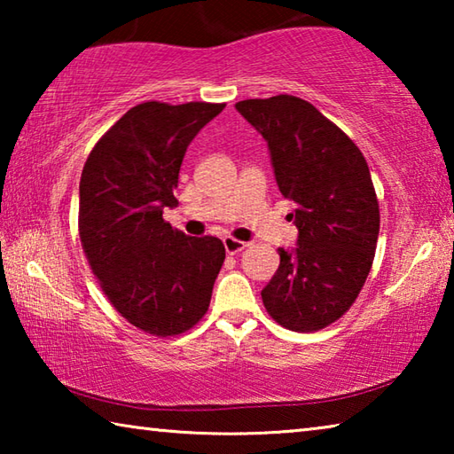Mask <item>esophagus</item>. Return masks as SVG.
Segmentation results:
<instances>
[{
  "label": "esophagus",
  "mask_w": 454,
  "mask_h": 454,
  "mask_svg": "<svg viewBox=\"0 0 454 454\" xmlns=\"http://www.w3.org/2000/svg\"><path fill=\"white\" fill-rule=\"evenodd\" d=\"M224 248H226L228 254H238V252H242V250L246 248V242L234 240V238L226 236V238H224Z\"/></svg>",
  "instance_id": "obj_1"
}]
</instances>
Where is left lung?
Listing matches in <instances>:
<instances>
[{
    "label": "left lung",
    "instance_id": "1",
    "mask_svg": "<svg viewBox=\"0 0 454 454\" xmlns=\"http://www.w3.org/2000/svg\"><path fill=\"white\" fill-rule=\"evenodd\" d=\"M236 110L266 140L276 184L294 202L296 246L262 288L270 317L288 330L328 326L356 301L379 240V202L355 142L296 96L244 99Z\"/></svg>",
    "mask_w": 454,
    "mask_h": 454
}]
</instances>
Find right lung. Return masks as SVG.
<instances>
[{"label":"right lung","instance_id":"obj_1","mask_svg":"<svg viewBox=\"0 0 454 454\" xmlns=\"http://www.w3.org/2000/svg\"><path fill=\"white\" fill-rule=\"evenodd\" d=\"M224 104H137L90 152L80 180V238L107 301L144 333L180 334L210 306L224 244L164 222L178 200L190 142Z\"/></svg>","mask_w":454,"mask_h":454}]
</instances>
